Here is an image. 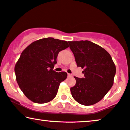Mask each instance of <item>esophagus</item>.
Listing matches in <instances>:
<instances>
[{
	"label": "esophagus",
	"instance_id": "esophagus-1",
	"mask_svg": "<svg viewBox=\"0 0 130 130\" xmlns=\"http://www.w3.org/2000/svg\"><path fill=\"white\" fill-rule=\"evenodd\" d=\"M68 77H72V75H71V74H68Z\"/></svg>",
	"mask_w": 130,
	"mask_h": 130
}]
</instances>
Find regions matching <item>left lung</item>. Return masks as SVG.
Returning a JSON list of instances; mask_svg holds the SVG:
<instances>
[{
  "label": "left lung",
  "mask_w": 130,
  "mask_h": 130,
  "mask_svg": "<svg viewBox=\"0 0 130 130\" xmlns=\"http://www.w3.org/2000/svg\"><path fill=\"white\" fill-rule=\"evenodd\" d=\"M77 67L84 69V78L74 77L76 83L70 89L77 103L84 106L96 104L104 98L113 85L116 67L111 56L89 41H68Z\"/></svg>",
  "instance_id": "obj_1"
}]
</instances>
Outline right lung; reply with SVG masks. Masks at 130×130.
Masks as SVG:
<instances>
[{"mask_svg":"<svg viewBox=\"0 0 130 130\" xmlns=\"http://www.w3.org/2000/svg\"><path fill=\"white\" fill-rule=\"evenodd\" d=\"M68 47L66 41L45 38L33 42L23 51L14 71L20 88L30 101L43 104L56 96L67 73L53 70L58 53Z\"/></svg>","mask_w":130,"mask_h":130,"instance_id":"add662e5","label":"right lung"}]
</instances>
